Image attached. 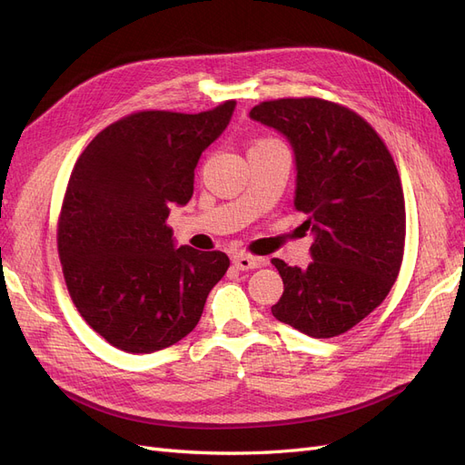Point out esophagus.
<instances>
[{
	"mask_svg": "<svg viewBox=\"0 0 465 465\" xmlns=\"http://www.w3.org/2000/svg\"><path fill=\"white\" fill-rule=\"evenodd\" d=\"M232 263L236 265V270L248 272V270H256V267H262L265 262L262 258H254V256H248V254H236L232 258Z\"/></svg>",
	"mask_w": 465,
	"mask_h": 465,
	"instance_id": "34e87169",
	"label": "esophagus"
}]
</instances>
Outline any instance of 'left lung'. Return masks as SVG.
I'll return each mask as SVG.
<instances>
[{"label":"left lung","mask_w":465,"mask_h":465,"mask_svg":"<svg viewBox=\"0 0 465 465\" xmlns=\"http://www.w3.org/2000/svg\"><path fill=\"white\" fill-rule=\"evenodd\" d=\"M250 118L289 142L294 207L314 236L304 270L272 260L283 279L272 314L316 340L345 333L388 297L400 273L405 202L398 168L367 122L322 98L262 103Z\"/></svg>","instance_id":"8db88e82"}]
</instances>
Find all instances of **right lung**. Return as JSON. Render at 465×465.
I'll return each mask as SVG.
<instances>
[{"mask_svg": "<svg viewBox=\"0 0 465 465\" xmlns=\"http://www.w3.org/2000/svg\"><path fill=\"white\" fill-rule=\"evenodd\" d=\"M234 106L135 112L98 134L74 166L58 224L67 291L89 326L125 353L186 337L229 270L223 252L176 246L166 219L192 200L195 166Z\"/></svg>", "mask_w": 465, "mask_h": 465, "instance_id": "1", "label": "right lung"}]
</instances>
